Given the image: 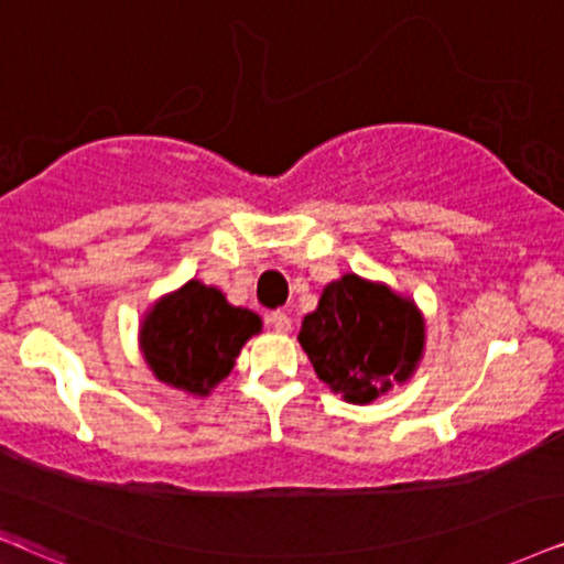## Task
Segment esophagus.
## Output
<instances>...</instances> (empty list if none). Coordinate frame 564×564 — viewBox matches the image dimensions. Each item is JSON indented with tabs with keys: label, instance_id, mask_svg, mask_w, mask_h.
Wrapping results in <instances>:
<instances>
[{
	"label": "esophagus",
	"instance_id": "34e87169",
	"mask_svg": "<svg viewBox=\"0 0 564 564\" xmlns=\"http://www.w3.org/2000/svg\"><path fill=\"white\" fill-rule=\"evenodd\" d=\"M268 325L273 327L275 333H289L291 330V317L283 310H273L268 315Z\"/></svg>",
	"mask_w": 564,
	"mask_h": 564
}]
</instances>
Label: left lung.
Returning <instances> with one entry per match:
<instances>
[{"label":"left lung","instance_id":"1","mask_svg":"<svg viewBox=\"0 0 564 564\" xmlns=\"http://www.w3.org/2000/svg\"><path fill=\"white\" fill-rule=\"evenodd\" d=\"M299 344L319 380L351 403L405 382L424 348V323L409 299L348 273L304 317Z\"/></svg>","mask_w":564,"mask_h":564}]
</instances>
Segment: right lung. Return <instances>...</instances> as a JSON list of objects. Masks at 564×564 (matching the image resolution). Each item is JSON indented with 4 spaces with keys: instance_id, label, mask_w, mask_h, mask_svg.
Segmentation results:
<instances>
[{
    "instance_id": "obj_1",
    "label": "right lung",
    "mask_w": 564,
    "mask_h": 564,
    "mask_svg": "<svg viewBox=\"0 0 564 564\" xmlns=\"http://www.w3.org/2000/svg\"><path fill=\"white\" fill-rule=\"evenodd\" d=\"M260 327L254 312L231 306L218 289L189 281L153 306L142 323L140 346L161 382L208 395Z\"/></svg>"
}]
</instances>
